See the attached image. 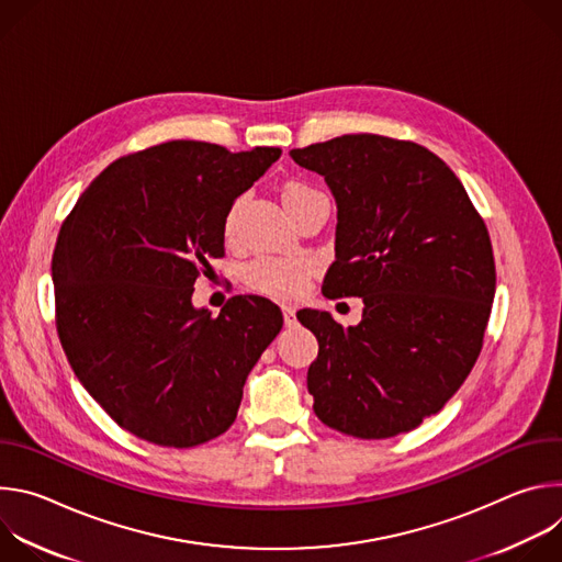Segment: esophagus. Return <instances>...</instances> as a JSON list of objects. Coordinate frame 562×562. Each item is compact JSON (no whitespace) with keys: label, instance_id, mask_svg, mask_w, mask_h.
Returning a JSON list of instances; mask_svg holds the SVG:
<instances>
[{"label":"esophagus","instance_id":"34e87169","mask_svg":"<svg viewBox=\"0 0 562 562\" xmlns=\"http://www.w3.org/2000/svg\"><path fill=\"white\" fill-rule=\"evenodd\" d=\"M282 315H284V325L286 327L295 325V306L293 304H282Z\"/></svg>","mask_w":562,"mask_h":562}]
</instances>
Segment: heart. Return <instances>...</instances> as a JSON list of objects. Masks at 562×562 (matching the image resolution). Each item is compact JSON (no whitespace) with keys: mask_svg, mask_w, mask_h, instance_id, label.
I'll return each mask as SVG.
<instances>
[{"mask_svg":"<svg viewBox=\"0 0 562 562\" xmlns=\"http://www.w3.org/2000/svg\"><path fill=\"white\" fill-rule=\"evenodd\" d=\"M313 193V189L304 184H289L282 193L284 204L297 198H304ZM237 213H239V202H235L226 215L224 231L226 235H233L237 228ZM313 260L308 258H293V256H258L243 269V278L247 286H251L258 293L271 295V297H291L297 295L308 276L313 273Z\"/></svg>","mask_w":562,"mask_h":562,"instance_id":"b5f03b06","label":"heart"}]
</instances>
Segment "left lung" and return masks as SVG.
Instances as JSON below:
<instances>
[{
	"instance_id": "8db88e82",
	"label": "left lung",
	"mask_w": 562,
	"mask_h": 562,
	"mask_svg": "<svg viewBox=\"0 0 562 562\" xmlns=\"http://www.w3.org/2000/svg\"><path fill=\"white\" fill-rule=\"evenodd\" d=\"M338 206L329 297L364 302L356 327L302 308L317 338L306 386L313 412L347 436L380 440L438 414L469 375L492 313L490 233L456 173L429 148L342 135L293 148Z\"/></svg>"
}]
</instances>
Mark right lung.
I'll use <instances>...</instances> for the list:
<instances>
[{"instance_id": "add662e5", "label": "right lung", "mask_w": 562, "mask_h": 562, "mask_svg": "<svg viewBox=\"0 0 562 562\" xmlns=\"http://www.w3.org/2000/svg\"><path fill=\"white\" fill-rule=\"evenodd\" d=\"M280 155L195 139L150 146L104 169L61 224L53 254L61 347L77 380L133 436L184 449L233 425L282 311L237 295L213 317L193 291L224 256L233 202Z\"/></svg>"}]
</instances>
